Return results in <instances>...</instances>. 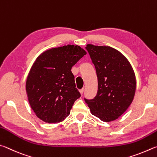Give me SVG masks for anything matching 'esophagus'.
I'll use <instances>...</instances> for the list:
<instances>
[{"label": "esophagus", "mask_w": 157, "mask_h": 157, "mask_svg": "<svg viewBox=\"0 0 157 157\" xmlns=\"http://www.w3.org/2000/svg\"><path fill=\"white\" fill-rule=\"evenodd\" d=\"M79 92H80V93H81V94L82 95L83 94V92H84V88H82L81 90H79Z\"/></svg>", "instance_id": "34e87169"}]
</instances>
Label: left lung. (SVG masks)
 <instances>
[{"mask_svg": "<svg viewBox=\"0 0 157 157\" xmlns=\"http://www.w3.org/2000/svg\"><path fill=\"white\" fill-rule=\"evenodd\" d=\"M97 71L98 91L93 99L84 98L94 116L105 122L117 119L133 101L136 78L128 59L109 46L87 45Z\"/></svg>", "mask_w": 157, "mask_h": 157, "instance_id": "8db88e82", "label": "left lung"}]
</instances>
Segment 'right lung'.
<instances>
[{"instance_id": "1", "label": "right lung", "mask_w": 157, "mask_h": 157, "mask_svg": "<svg viewBox=\"0 0 157 157\" xmlns=\"http://www.w3.org/2000/svg\"><path fill=\"white\" fill-rule=\"evenodd\" d=\"M86 54L80 46L67 45L48 49L35 60L27 76L26 92L40 119L57 123L70 114L81 97L71 69Z\"/></svg>"}]
</instances>
